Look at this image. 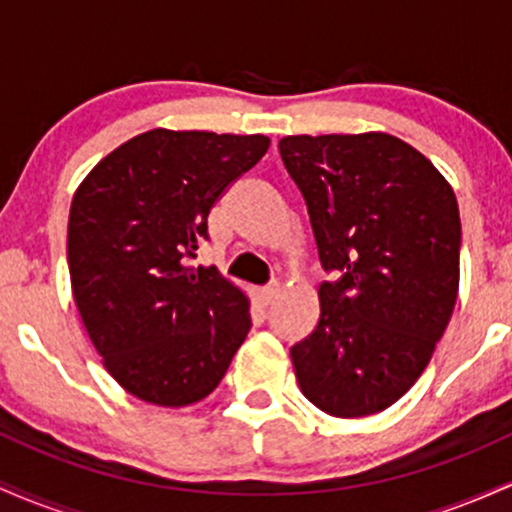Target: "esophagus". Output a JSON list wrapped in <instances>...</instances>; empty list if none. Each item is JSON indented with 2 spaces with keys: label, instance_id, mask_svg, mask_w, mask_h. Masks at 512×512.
<instances>
[{
  "label": "esophagus",
  "instance_id": "esophagus-1",
  "mask_svg": "<svg viewBox=\"0 0 512 512\" xmlns=\"http://www.w3.org/2000/svg\"><path fill=\"white\" fill-rule=\"evenodd\" d=\"M276 286H260V289H255V301L260 303V305H264V308H267L269 303L274 301V296H276Z\"/></svg>",
  "mask_w": 512,
  "mask_h": 512
}]
</instances>
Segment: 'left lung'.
Listing matches in <instances>:
<instances>
[{"label": "left lung", "instance_id": "left-lung-1", "mask_svg": "<svg viewBox=\"0 0 512 512\" xmlns=\"http://www.w3.org/2000/svg\"><path fill=\"white\" fill-rule=\"evenodd\" d=\"M303 192L325 272L320 317L291 346L305 399L337 419L378 414L424 373L460 289V211L450 182L385 132L279 142Z\"/></svg>", "mask_w": 512, "mask_h": 512}]
</instances>
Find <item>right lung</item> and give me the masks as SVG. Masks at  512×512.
Returning a JSON list of instances; mask_svg holds the SVG:
<instances>
[{
    "label": "right lung",
    "mask_w": 512,
    "mask_h": 512,
    "mask_svg": "<svg viewBox=\"0 0 512 512\" xmlns=\"http://www.w3.org/2000/svg\"><path fill=\"white\" fill-rule=\"evenodd\" d=\"M264 134L149 129L93 166L67 226L72 293L115 383L156 407L216 390L250 332V301L216 267H187Z\"/></svg>",
    "instance_id": "right-lung-1"
}]
</instances>
